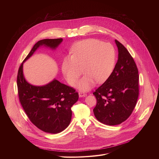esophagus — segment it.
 I'll use <instances>...</instances> for the list:
<instances>
[{
  "mask_svg": "<svg viewBox=\"0 0 159 159\" xmlns=\"http://www.w3.org/2000/svg\"><path fill=\"white\" fill-rule=\"evenodd\" d=\"M79 95L80 98H82V97H84L85 96V94L84 92L80 91V92H79Z\"/></svg>",
  "mask_w": 159,
  "mask_h": 159,
  "instance_id": "1",
  "label": "esophagus"
}]
</instances>
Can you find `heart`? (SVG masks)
<instances>
[{"mask_svg": "<svg viewBox=\"0 0 159 159\" xmlns=\"http://www.w3.org/2000/svg\"><path fill=\"white\" fill-rule=\"evenodd\" d=\"M116 54L111 43L96 39L78 42L72 50V55L66 57L61 64V72L71 85H74L80 74V67L85 73L77 84L80 90H88L95 84L106 81L115 69Z\"/></svg>", "mask_w": 159, "mask_h": 159, "instance_id": "obj_1", "label": "heart"}]
</instances>
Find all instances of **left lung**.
Returning a JSON list of instances; mask_svg holds the SVG:
<instances>
[{
  "label": "left lung",
  "instance_id": "8db88e82",
  "mask_svg": "<svg viewBox=\"0 0 159 159\" xmlns=\"http://www.w3.org/2000/svg\"><path fill=\"white\" fill-rule=\"evenodd\" d=\"M115 43L118 59L115 69L93 93L97 99L94 116L109 126L120 125L129 118L139 94L137 66L127 49L116 39Z\"/></svg>",
  "mask_w": 159,
  "mask_h": 159
}]
</instances>
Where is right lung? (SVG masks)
I'll return each instance as SVG.
<instances>
[{
	"label": "right lung",
	"mask_w": 159,
	"mask_h": 159,
	"mask_svg": "<svg viewBox=\"0 0 159 159\" xmlns=\"http://www.w3.org/2000/svg\"><path fill=\"white\" fill-rule=\"evenodd\" d=\"M62 38L38 41L20 65L17 84L20 102L30 121L41 130L49 133L61 132L72 119L71 107L78 101L75 90L54 79L44 85L29 83L23 74V64L40 47L56 50Z\"/></svg>",
	"instance_id": "right-lung-1"
}]
</instances>
